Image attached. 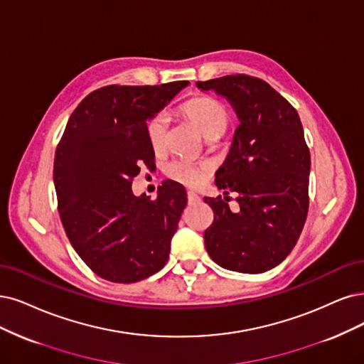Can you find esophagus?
Here are the masks:
<instances>
[{
    "mask_svg": "<svg viewBox=\"0 0 364 364\" xmlns=\"http://www.w3.org/2000/svg\"><path fill=\"white\" fill-rule=\"evenodd\" d=\"M187 200H189V204H196L199 203V196L195 192H187Z\"/></svg>",
    "mask_w": 364,
    "mask_h": 364,
    "instance_id": "obj_1",
    "label": "esophagus"
}]
</instances>
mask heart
I'll use <instances>...</instances> for the list:
<instances>
[{
  "label": "heart",
  "instance_id": "b5f03b06",
  "mask_svg": "<svg viewBox=\"0 0 364 364\" xmlns=\"http://www.w3.org/2000/svg\"><path fill=\"white\" fill-rule=\"evenodd\" d=\"M181 112L189 118L207 139H218L230 123V112L226 106L213 97H195L181 106ZM146 138L154 153L165 151L168 144V117L160 112L146 123ZM210 172L208 165L196 164L186 159H175L166 166L169 178L196 187L203 184Z\"/></svg>",
  "mask_w": 364,
  "mask_h": 364
}]
</instances>
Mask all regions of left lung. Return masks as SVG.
<instances>
[{
  "label": "left lung",
  "instance_id": "left-lung-1",
  "mask_svg": "<svg viewBox=\"0 0 364 364\" xmlns=\"http://www.w3.org/2000/svg\"><path fill=\"white\" fill-rule=\"evenodd\" d=\"M196 85L226 97L240 119L216 172V186L237 193L240 210L231 211L230 196L204 198L214 213L205 249L226 270L268 272L294 249L309 210L311 153L300 117L259 77L228 75Z\"/></svg>",
  "mask_w": 364,
  "mask_h": 364
}]
</instances>
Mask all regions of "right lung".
I'll use <instances>...</instances> for the list:
<instances>
[{
	"mask_svg": "<svg viewBox=\"0 0 364 364\" xmlns=\"http://www.w3.org/2000/svg\"><path fill=\"white\" fill-rule=\"evenodd\" d=\"M189 85H107L90 92L67 121L53 160V184L67 237L91 270L133 284L164 268L187 204L172 180L157 198L134 196L132 180L154 164L146 121Z\"/></svg>",
	"mask_w": 364,
	"mask_h": 364,
	"instance_id": "add662e5",
	"label": "right lung"
}]
</instances>
